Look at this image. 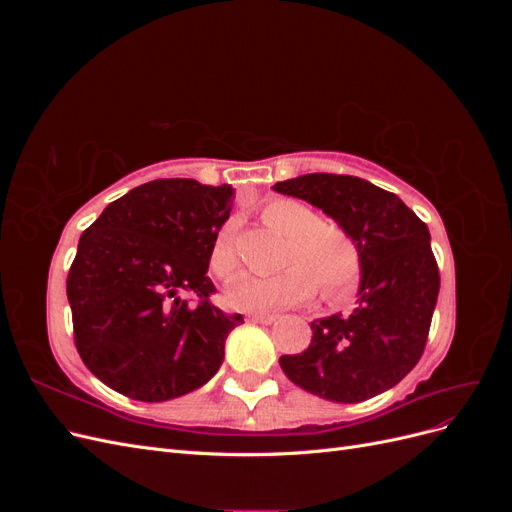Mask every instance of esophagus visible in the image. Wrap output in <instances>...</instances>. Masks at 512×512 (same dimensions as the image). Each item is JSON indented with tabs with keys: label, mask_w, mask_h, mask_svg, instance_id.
Wrapping results in <instances>:
<instances>
[{
	"label": "esophagus",
	"mask_w": 512,
	"mask_h": 512,
	"mask_svg": "<svg viewBox=\"0 0 512 512\" xmlns=\"http://www.w3.org/2000/svg\"><path fill=\"white\" fill-rule=\"evenodd\" d=\"M247 320L260 322V324H271V322L277 320V316H273V314H250V316H247Z\"/></svg>",
	"instance_id": "34e87169"
}]
</instances>
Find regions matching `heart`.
<instances>
[{"instance_id": "1", "label": "heart", "mask_w": 512, "mask_h": 512, "mask_svg": "<svg viewBox=\"0 0 512 512\" xmlns=\"http://www.w3.org/2000/svg\"><path fill=\"white\" fill-rule=\"evenodd\" d=\"M265 224L288 237L284 265L275 275H241L226 290V305L239 312H275L307 301L316 292L337 299L361 280L363 260L352 232L335 220H320L318 213L299 200L275 198L260 209ZM209 271L222 282L239 271V256L232 226L215 235L209 250Z\"/></svg>"}]
</instances>
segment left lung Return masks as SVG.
Instances as JSON below:
<instances>
[{
    "instance_id": "left-lung-1",
    "label": "left lung",
    "mask_w": 512,
    "mask_h": 512,
    "mask_svg": "<svg viewBox=\"0 0 512 512\" xmlns=\"http://www.w3.org/2000/svg\"><path fill=\"white\" fill-rule=\"evenodd\" d=\"M344 224L363 275L350 316L312 322V344L280 356L288 380L339 404H359L404 380L423 356L440 292L429 228L393 192L350 175L314 173L275 183Z\"/></svg>"
}]
</instances>
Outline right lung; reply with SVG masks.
<instances>
[{
  "mask_svg": "<svg viewBox=\"0 0 512 512\" xmlns=\"http://www.w3.org/2000/svg\"><path fill=\"white\" fill-rule=\"evenodd\" d=\"M230 185L156 179L108 205L79 241L66 292L74 346L113 391L166 401L215 376L243 322L211 303V243L228 220Z\"/></svg>",
  "mask_w": 512,
  "mask_h": 512,
  "instance_id": "add662e5",
  "label": "right lung"
}]
</instances>
